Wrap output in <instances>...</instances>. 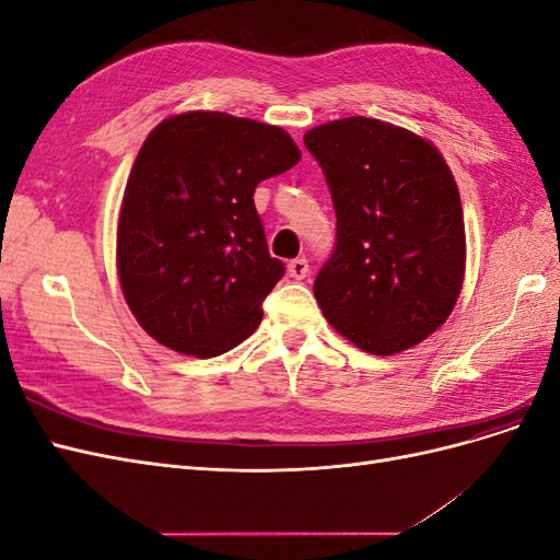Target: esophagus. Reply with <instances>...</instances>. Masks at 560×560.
Here are the masks:
<instances>
[{
	"label": "esophagus",
	"mask_w": 560,
	"mask_h": 560,
	"mask_svg": "<svg viewBox=\"0 0 560 560\" xmlns=\"http://www.w3.org/2000/svg\"><path fill=\"white\" fill-rule=\"evenodd\" d=\"M287 273H290V278H294V280H303L308 276V261L306 259H292L290 264H287Z\"/></svg>",
	"instance_id": "34e87169"
}]
</instances>
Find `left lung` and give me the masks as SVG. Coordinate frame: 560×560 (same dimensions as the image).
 I'll use <instances>...</instances> for the list:
<instances>
[{"instance_id": "1", "label": "left lung", "mask_w": 560, "mask_h": 560, "mask_svg": "<svg viewBox=\"0 0 560 560\" xmlns=\"http://www.w3.org/2000/svg\"><path fill=\"white\" fill-rule=\"evenodd\" d=\"M327 177L336 247L313 292L329 325L364 352L397 354L448 319L465 280L460 194L439 149L366 116L303 135Z\"/></svg>"}]
</instances>
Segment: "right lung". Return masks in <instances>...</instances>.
<instances>
[{
  "label": "right lung",
  "mask_w": 560,
  "mask_h": 560,
  "mask_svg": "<svg viewBox=\"0 0 560 560\" xmlns=\"http://www.w3.org/2000/svg\"><path fill=\"white\" fill-rule=\"evenodd\" d=\"M299 161L280 126L224 112L175 114L147 135L118 212L116 270L151 338L206 360L254 334L284 273L254 189Z\"/></svg>",
  "instance_id": "1"
}]
</instances>
